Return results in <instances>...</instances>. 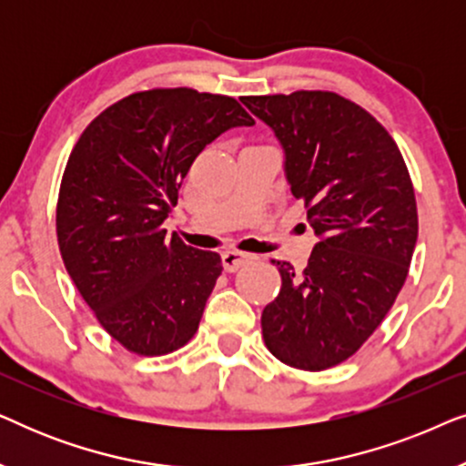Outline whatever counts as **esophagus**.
<instances>
[{"label":"esophagus","mask_w":466,"mask_h":466,"mask_svg":"<svg viewBox=\"0 0 466 466\" xmlns=\"http://www.w3.org/2000/svg\"><path fill=\"white\" fill-rule=\"evenodd\" d=\"M252 257L246 252H239V250H225L222 252V267H225V271H238L241 265H246L248 260Z\"/></svg>","instance_id":"34e87169"}]
</instances>
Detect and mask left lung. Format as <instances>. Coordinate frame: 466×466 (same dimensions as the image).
Here are the masks:
<instances>
[{"instance_id":"left-lung-1","label":"left lung","mask_w":466,"mask_h":466,"mask_svg":"<svg viewBox=\"0 0 466 466\" xmlns=\"http://www.w3.org/2000/svg\"><path fill=\"white\" fill-rule=\"evenodd\" d=\"M284 148L292 195L318 235L308 267L271 260L282 289L260 316L269 352L303 371L348 360L403 289L418 239L407 165L384 127L330 91L241 97Z\"/></svg>"}]
</instances>
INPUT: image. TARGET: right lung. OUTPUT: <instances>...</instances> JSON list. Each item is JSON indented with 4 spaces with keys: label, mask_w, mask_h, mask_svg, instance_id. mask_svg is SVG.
<instances>
[{
    "label": "right lung",
    "mask_w": 466,
    "mask_h": 466,
    "mask_svg": "<svg viewBox=\"0 0 466 466\" xmlns=\"http://www.w3.org/2000/svg\"><path fill=\"white\" fill-rule=\"evenodd\" d=\"M233 97L152 88L116 101L82 131L56 201V239L101 327L139 356L187 346L222 273L163 222L197 155L220 133L252 127Z\"/></svg>",
    "instance_id": "right-lung-1"
}]
</instances>
